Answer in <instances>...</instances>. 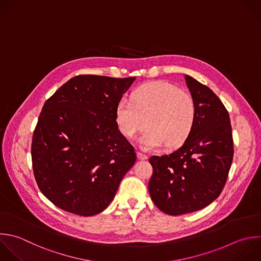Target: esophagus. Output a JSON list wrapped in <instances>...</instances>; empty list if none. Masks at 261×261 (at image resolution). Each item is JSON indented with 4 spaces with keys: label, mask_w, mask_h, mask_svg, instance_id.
Returning <instances> with one entry per match:
<instances>
[{
    "label": "esophagus",
    "mask_w": 261,
    "mask_h": 261,
    "mask_svg": "<svg viewBox=\"0 0 261 261\" xmlns=\"http://www.w3.org/2000/svg\"><path fill=\"white\" fill-rule=\"evenodd\" d=\"M138 158H139L140 160H146V159H148V156H147L146 154H143V153H141V152H138Z\"/></svg>",
    "instance_id": "obj_1"
}]
</instances>
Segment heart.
<instances>
[{
    "label": "heart",
    "instance_id": "b5f03b06",
    "mask_svg": "<svg viewBox=\"0 0 261 261\" xmlns=\"http://www.w3.org/2000/svg\"><path fill=\"white\" fill-rule=\"evenodd\" d=\"M115 116L120 133L128 139L146 124L147 129L139 141L143 150H156L164 144L172 149L191 135L197 107L190 94L167 82H154L137 88L130 100L121 98Z\"/></svg>",
    "mask_w": 261,
    "mask_h": 261
}]
</instances>
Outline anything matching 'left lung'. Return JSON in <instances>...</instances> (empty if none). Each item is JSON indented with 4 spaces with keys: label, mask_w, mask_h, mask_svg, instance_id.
I'll return each mask as SVG.
<instances>
[{
    "label": "left lung",
    "mask_w": 261,
    "mask_h": 261,
    "mask_svg": "<svg viewBox=\"0 0 261 261\" xmlns=\"http://www.w3.org/2000/svg\"><path fill=\"white\" fill-rule=\"evenodd\" d=\"M185 80L197 107L194 128L179 148L149 159L150 196L169 215L194 212L213 202L226 182L233 156L225 107L208 87L190 75Z\"/></svg>",
    "instance_id": "1"
}]
</instances>
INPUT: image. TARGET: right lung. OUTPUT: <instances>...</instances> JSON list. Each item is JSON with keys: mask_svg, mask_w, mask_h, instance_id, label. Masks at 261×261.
Instances as JSON below:
<instances>
[{"mask_svg": "<svg viewBox=\"0 0 261 261\" xmlns=\"http://www.w3.org/2000/svg\"><path fill=\"white\" fill-rule=\"evenodd\" d=\"M135 80L77 75L46 101L32 159L40 190L57 207L92 216L113 200L137 158L115 116Z\"/></svg>", "mask_w": 261, "mask_h": 261, "instance_id": "obj_1", "label": "right lung"}]
</instances>
